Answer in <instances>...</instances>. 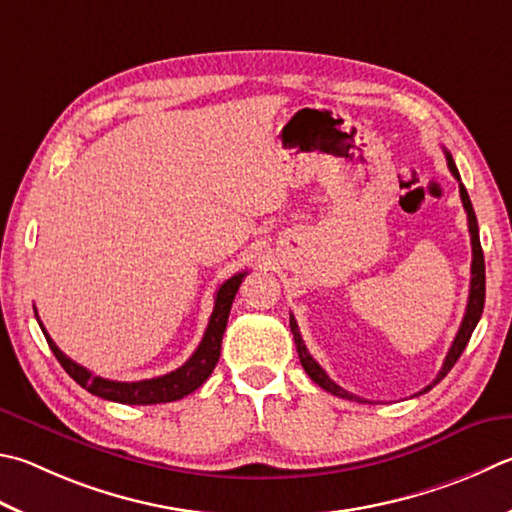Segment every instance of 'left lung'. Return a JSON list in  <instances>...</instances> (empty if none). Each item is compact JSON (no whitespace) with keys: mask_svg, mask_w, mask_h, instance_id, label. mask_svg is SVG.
Wrapping results in <instances>:
<instances>
[{"mask_svg":"<svg viewBox=\"0 0 512 512\" xmlns=\"http://www.w3.org/2000/svg\"><path fill=\"white\" fill-rule=\"evenodd\" d=\"M445 159H448V167H450L452 176L459 181V192H461L463 208H466V212H468V230H470V241H472L470 295H468L466 315H463V322H461V327H459V331H457V338H454L452 347H450V351H448V356H445V360H443L441 371H439V374H436V378L432 380V383L427 385L425 389H421V392H418V394L430 392V389H432L434 385H439L441 380H443L445 376H448V371L454 367V362L459 360L463 349H466L468 340H470V336H472V331H475L477 322H479L481 313H483V300H486V264H483V250H481V241H479V226H477L475 208H472L468 192H466V188H463L459 170H457V165H454L450 152H445ZM291 333H293V340H295V347H297V356H300L302 367H304L306 374L311 376V380H313L315 385H320L322 389H327V392L333 394V396L349 398V401H358V403H367L365 398H360V396H356V394H349L347 389H342L340 385L333 383V380H331L327 374H324V369L318 365V362H315V360L311 358V353L306 351V345H304V340H302V336H300V329H297V322H295L293 315H291Z\"/></svg>","mask_w":512,"mask_h":512,"instance_id":"8db88e82","label":"left lung"}]
</instances>
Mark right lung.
Instances as JSON below:
<instances>
[{
  "mask_svg": "<svg viewBox=\"0 0 512 512\" xmlns=\"http://www.w3.org/2000/svg\"><path fill=\"white\" fill-rule=\"evenodd\" d=\"M248 271L232 275L230 280L219 286V291L215 295V309H212L208 329L203 333V340L199 342L197 351L192 353L190 360L185 362L183 367L170 371V374L159 376V378H150V380H136V383H120V380H109V378H100L94 376L87 367L73 362L69 356L58 349V345L51 340L49 333H46L44 324L40 322V315L35 313L37 322H40L42 333L49 347L53 351V356L58 358L64 371L76 380L80 387H85L87 392L94 396L105 398V401H114V403H123V405H156V403H172L179 401V398L192 394L194 389H199L203 383H206L208 376L215 369L219 353H221V340H224V331L228 324V313L232 300L239 291V284Z\"/></svg>",
  "mask_w": 512,
  "mask_h": 512,
  "instance_id": "1",
  "label": "right lung"
}]
</instances>
